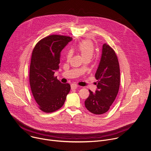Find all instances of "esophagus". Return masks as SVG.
Returning a JSON list of instances; mask_svg holds the SVG:
<instances>
[{"mask_svg":"<svg viewBox=\"0 0 151 151\" xmlns=\"http://www.w3.org/2000/svg\"><path fill=\"white\" fill-rule=\"evenodd\" d=\"M78 85L75 84V83H72L71 85V89L72 90H75V89H76L77 88H78Z\"/></svg>","mask_w":151,"mask_h":151,"instance_id":"34e87169","label":"esophagus"}]
</instances>
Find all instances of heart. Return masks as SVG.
Segmentation results:
<instances>
[{"instance_id": "1", "label": "heart", "mask_w": 151, "mask_h": 151, "mask_svg": "<svg viewBox=\"0 0 151 151\" xmlns=\"http://www.w3.org/2000/svg\"><path fill=\"white\" fill-rule=\"evenodd\" d=\"M77 49L81 52L82 56L85 58H91L95 51V47L93 43L90 40H83L78 44L76 46ZM72 56V52L68 51L66 53L67 59H69Z\"/></svg>"}]
</instances>
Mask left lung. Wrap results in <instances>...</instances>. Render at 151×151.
Masks as SVG:
<instances>
[{"mask_svg":"<svg viewBox=\"0 0 151 151\" xmlns=\"http://www.w3.org/2000/svg\"><path fill=\"white\" fill-rule=\"evenodd\" d=\"M97 89L95 93L91 90L85 101L86 108L91 113L101 115L106 113L114 103L120 85V68L114 50L108 44L102 46L101 61L95 73Z\"/></svg>","mask_w":151,"mask_h":151,"instance_id":"8db88e82","label":"left lung"}]
</instances>
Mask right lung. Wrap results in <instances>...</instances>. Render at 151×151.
<instances>
[{
    "label": "right lung",
    "instance_id": "right-lung-1",
    "mask_svg": "<svg viewBox=\"0 0 151 151\" xmlns=\"http://www.w3.org/2000/svg\"><path fill=\"white\" fill-rule=\"evenodd\" d=\"M72 40L70 36L52 35L39 40L33 50L29 70L30 86L38 108L43 112L59 109L70 90V85L62 83L54 73L59 68L62 50Z\"/></svg>",
    "mask_w": 151,
    "mask_h": 151
}]
</instances>
